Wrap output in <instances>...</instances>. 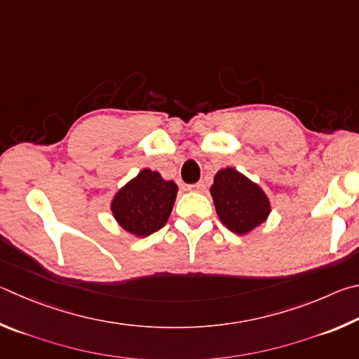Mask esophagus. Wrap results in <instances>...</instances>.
Returning <instances> with one entry per match:
<instances>
[{
    "label": "esophagus",
    "instance_id": "esophagus-1",
    "mask_svg": "<svg viewBox=\"0 0 359 359\" xmlns=\"http://www.w3.org/2000/svg\"><path fill=\"white\" fill-rule=\"evenodd\" d=\"M187 189L192 191V192H202L205 189V183H202V181H200V183L189 184V186H187Z\"/></svg>",
    "mask_w": 359,
    "mask_h": 359
}]
</instances>
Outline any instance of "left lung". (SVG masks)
Wrapping results in <instances>:
<instances>
[{"label":"left lung","mask_w":359,"mask_h":359,"mask_svg":"<svg viewBox=\"0 0 359 359\" xmlns=\"http://www.w3.org/2000/svg\"><path fill=\"white\" fill-rule=\"evenodd\" d=\"M210 192L221 222L236 235H248L271 212L262 187L231 167L219 170Z\"/></svg>","instance_id":"left-lung-1"}]
</instances>
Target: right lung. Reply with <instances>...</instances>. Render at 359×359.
<instances>
[{
    "label": "right lung",
    "mask_w": 359,
    "mask_h": 359,
    "mask_svg": "<svg viewBox=\"0 0 359 359\" xmlns=\"http://www.w3.org/2000/svg\"><path fill=\"white\" fill-rule=\"evenodd\" d=\"M176 194L178 186L173 181L144 168L115 194L110 210L119 227L130 235L144 238L167 224Z\"/></svg>",
    "instance_id": "obj_1"
}]
</instances>
